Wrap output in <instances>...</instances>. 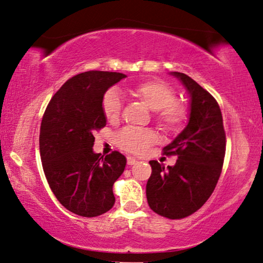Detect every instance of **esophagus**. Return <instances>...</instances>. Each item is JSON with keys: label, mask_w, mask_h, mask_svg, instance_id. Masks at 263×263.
Wrapping results in <instances>:
<instances>
[{"label": "esophagus", "mask_w": 263, "mask_h": 263, "mask_svg": "<svg viewBox=\"0 0 263 263\" xmlns=\"http://www.w3.org/2000/svg\"><path fill=\"white\" fill-rule=\"evenodd\" d=\"M127 163H128V165H134V164L138 163V160H136L134 157H128L127 158Z\"/></svg>", "instance_id": "34e87169"}]
</instances>
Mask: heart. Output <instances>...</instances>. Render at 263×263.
Instances as JSON below:
<instances>
[{
    "instance_id": "obj_1",
    "label": "heart",
    "mask_w": 263,
    "mask_h": 263,
    "mask_svg": "<svg viewBox=\"0 0 263 263\" xmlns=\"http://www.w3.org/2000/svg\"><path fill=\"white\" fill-rule=\"evenodd\" d=\"M133 97L154 111V120L161 129L166 132L178 130L188 118V110L182 103L176 102L175 91L167 84L160 80L139 82L129 88ZM122 102L120 93L110 89L103 98V112L110 123L120 120ZM156 141L152 130L125 128L117 135L116 142L122 149L140 154Z\"/></svg>"
}]
</instances>
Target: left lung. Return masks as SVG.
I'll return each mask as SVG.
<instances>
[{
    "mask_svg": "<svg viewBox=\"0 0 263 263\" xmlns=\"http://www.w3.org/2000/svg\"><path fill=\"white\" fill-rule=\"evenodd\" d=\"M189 95L185 128L164 147V154L177 156L174 166L151 160L152 175L146 185L151 210L168 219L195 213L210 199L220 177L226 138L217 100L188 75L171 71Z\"/></svg>",
    "mask_w": 263,
    "mask_h": 263,
    "instance_id": "left-lung-1",
    "label": "left lung"
}]
</instances>
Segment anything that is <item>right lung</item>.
I'll return each mask as SVG.
<instances>
[{
    "label": "right lung",
    "mask_w": 263,
    "mask_h": 263,
    "mask_svg": "<svg viewBox=\"0 0 263 263\" xmlns=\"http://www.w3.org/2000/svg\"><path fill=\"white\" fill-rule=\"evenodd\" d=\"M127 75L85 71L64 82L42 120L39 149L45 177L63 207L81 217H98L115 203L114 183L127 159L120 152L105 158L93 152L95 133L106 125L103 98Z\"/></svg>",
    "instance_id": "obj_1"
}]
</instances>
